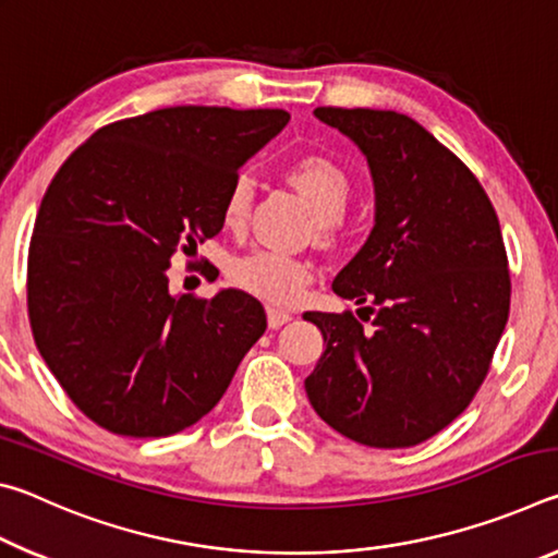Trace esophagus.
Returning <instances> with one entry per match:
<instances>
[{
    "label": "esophagus",
    "mask_w": 558,
    "mask_h": 558,
    "mask_svg": "<svg viewBox=\"0 0 558 558\" xmlns=\"http://www.w3.org/2000/svg\"><path fill=\"white\" fill-rule=\"evenodd\" d=\"M292 319V313H288V310H280V307H268V327L278 329L282 325H288Z\"/></svg>",
    "instance_id": "obj_1"
}]
</instances>
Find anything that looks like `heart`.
<instances>
[{"label":"heart","mask_w":558,"mask_h":558,"mask_svg":"<svg viewBox=\"0 0 558 558\" xmlns=\"http://www.w3.org/2000/svg\"><path fill=\"white\" fill-rule=\"evenodd\" d=\"M290 184L305 196L310 209L317 216V226L325 235L332 233L337 219L344 214L352 196V177L335 159L323 155L300 157L288 169ZM253 202V179L235 177L223 199V221L231 229L245 223ZM229 278L235 286L270 302H292L302 295L313 280V266L286 253L256 248L235 256L229 263Z\"/></svg>","instance_id":"1"}]
</instances>
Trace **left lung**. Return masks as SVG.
<instances>
[{
  "label": "left lung",
  "mask_w": 558,
  "mask_h": 558,
  "mask_svg": "<svg viewBox=\"0 0 558 558\" xmlns=\"http://www.w3.org/2000/svg\"><path fill=\"white\" fill-rule=\"evenodd\" d=\"M315 118L366 157L374 226L332 282L366 305L356 315L371 325L302 315L325 337L307 399L362 446H418L468 409L505 332L512 286L497 214L475 174L409 116L317 108Z\"/></svg>",
  "instance_id": "1"
}]
</instances>
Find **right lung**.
Returning <instances> with one entry per match:
<instances>
[{
  "mask_svg": "<svg viewBox=\"0 0 558 558\" xmlns=\"http://www.w3.org/2000/svg\"><path fill=\"white\" fill-rule=\"evenodd\" d=\"M286 110L165 108L100 128L46 189L29 245V319L56 381L110 433L194 426L266 332V310L226 288L169 290L172 253L223 229L239 169Z\"/></svg>",
  "mask_w": 558,
  "mask_h": 558,
  "instance_id": "add662e5",
  "label": "right lung"
}]
</instances>
